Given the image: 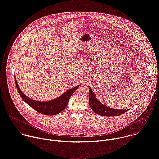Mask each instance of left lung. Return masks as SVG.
<instances>
[{"label": "left lung", "instance_id": "8db88e82", "mask_svg": "<svg viewBox=\"0 0 159 159\" xmlns=\"http://www.w3.org/2000/svg\"><path fill=\"white\" fill-rule=\"evenodd\" d=\"M89 89V102L90 107L92 110L96 114L102 116H109V117H114V116H120L127 111L129 109L125 110H118V109H114L112 108H110L107 106H105V105L101 103L96 98L93 91L90 89V87Z\"/></svg>", "mask_w": 159, "mask_h": 159}]
</instances>
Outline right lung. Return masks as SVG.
Instances as JSON below:
<instances>
[{
	"instance_id": "right-lung-1",
	"label": "right lung",
	"mask_w": 159,
	"mask_h": 159,
	"mask_svg": "<svg viewBox=\"0 0 159 159\" xmlns=\"http://www.w3.org/2000/svg\"><path fill=\"white\" fill-rule=\"evenodd\" d=\"M15 82L18 92L20 94V96L21 97L22 100L25 103H27L30 107H31L39 113L47 116H55L64 110V109L67 107L72 94L80 86V85H77L67 90L61 96L56 99H54L53 100L48 102H39L27 97L22 93L17 84L16 77Z\"/></svg>"
}]
</instances>
